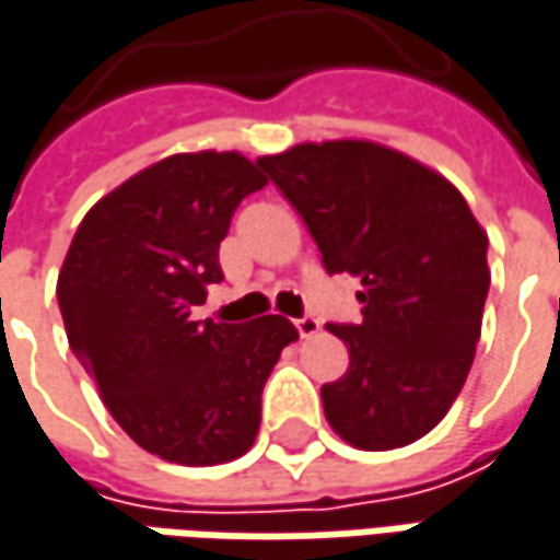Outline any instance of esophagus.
<instances>
[{
    "label": "esophagus",
    "instance_id": "1",
    "mask_svg": "<svg viewBox=\"0 0 560 560\" xmlns=\"http://www.w3.org/2000/svg\"><path fill=\"white\" fill-rule=\"evenodd\" d=\"M294 325H298L300 338H316L318 331H322V322H318L316 316H303V318H298Z\"/></svg>",
    "mask_w": 560,
    "mask_h": 560
}]
</instances>
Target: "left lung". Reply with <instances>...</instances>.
<instances>
[{"label":"left lung","instance_id":"obj_1","mask_svg":"<svg viewBox=\"0 0 560 560\" xmlns=\"http://www.w3.org/2000/svg\"><path fill=\"white\" fill-rule=\"evenodd\" d=\"M257 164L298 207L328 272H350L359 325H325L350 350L322 387L331 431L365 453L434 431L462 394L490 291L487 232L446 176L369 139L300 142Z\"/></svg>","mask_w":560,"mask_h":560}]
</instances>
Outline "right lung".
<instances>
[{"instance_id": "add662e5", "label": "right lung", "mask_w": 560, "mask_h": 560, "mask_svg": "<svg viewBox=\"0 0 560 560\" xmlns=\"http://www.w3.org/2000/svg\"><path fill=\"white\" fill-rule=\"evenodd\" d=\"M269 183L238 151H183L92 203L58 272L70 350L145 453L207 468L260 431L262 384L300 338L284 316L195 322L235 207Z\"/></svg>"}]
</instances>
